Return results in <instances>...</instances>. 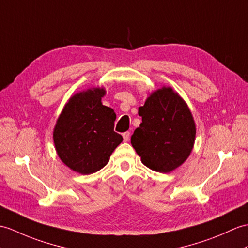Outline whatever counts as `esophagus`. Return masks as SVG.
I'll list each match as a JSON object with an SVG mask.
<instances>
[{
  "mask_svg": "<svg viewBox=\"0 0 248 248\" xmlns=\"http://www.w3.org/2000/svg\"><path fill=\"white\" fill-rule=\"evenodd\" d=\"M124 137V141H128L130 140V132H124L123 134Z\"/></svg>",
  "mask_w": 248,
  "mask_h": 248,
  "instance_id": "esophagus-1",
  "label": "esophagus"
}]
</instances>
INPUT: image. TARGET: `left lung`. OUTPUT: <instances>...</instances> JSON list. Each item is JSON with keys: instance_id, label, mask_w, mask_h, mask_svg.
<instances>
[{"instance_id": "8db88e82", "label": "left lung", "mask_w": 248, "mask_h": 248, "mask_svg": "<svg viewBox=\"0 0 248 248\" xmlns=\"http://www.w3.org/2000/svg\"><path fill=\"white\" fill-rule=\"evenodd\" d=\"M142 123L131 143L141 163L153 171L168 173L185 163L191 153L197 128L186 101L170 88L153 91L138 108Z\"/></svg>"}]
</instances>
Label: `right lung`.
Returning <instances> with one entry per match:
<instances>
[{
  "mask_svg": "<svg viewBox=\"0 0 248 248\" xmlns=\"http://www.w3.org/2000/svg\"><path fill=\"white\" fill-rule=\"evenodd\" d=\"M105 88H91L73 95L57 119L53 140L62 163L80 174L105 167L123 141L114 131L116 114L102 105Z\"/></svg>",
  "mask_w": 248,
  "mask_h": 248,
  "instance_id": "right-lung-1",
  "label": "right lung"
}]
</instances>
